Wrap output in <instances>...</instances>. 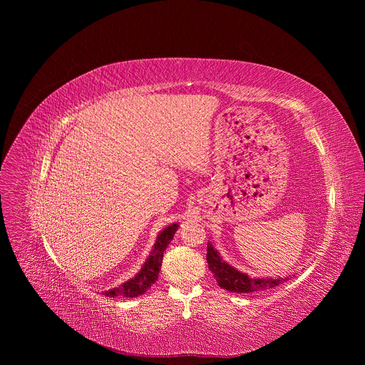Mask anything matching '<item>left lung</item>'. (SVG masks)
<instances>
[{
	"label": "left lung",
	"mask_w": 365,
	"mask_h": 365,
	"mask_svg": "<svg viewBox=\"0 0 365 365\" xmlns=\"http://www.w3.org/2000/svg\"><path fill=\"white\" fill-rule=\"evenodd\" d=\"M207 267L214 273V277L220 287L234 292V293H252V292H264L273 289L290 279V276L279 279H251L244 273H240L230 264L224 263L220 254L214 250L211 244H207L206 252Z\"/></svg>",
	"instance_id": "obj_1"
}]
</instances>
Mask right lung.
<instances>
[{
  "instance_id": "obj_1",
  "label": "right lung",
  "mask_w": 365,
  "mask_h": 365,
  "mask_svg": "<svg viewBox=\"0 0 365 365\" xmlns=\"http://www.w3.org/2000/svg\"><path fill=\"white\" fill-rule=\"evenodd\" d=\"M178 224H173L170 227H168L166 230H163L159 237L158 241L154 244L153 252L151 255L147 258V262L144 263L141 272L130 282H125L124 284H121L120 287H115L113 290H108L103 294L108 297H137L143 293H145L153 283H155V280L159 279V273H160V267H162V259H163V252L168 248V245L170 244L176 230H178Z\"/></svg>"
}]
</instances>
